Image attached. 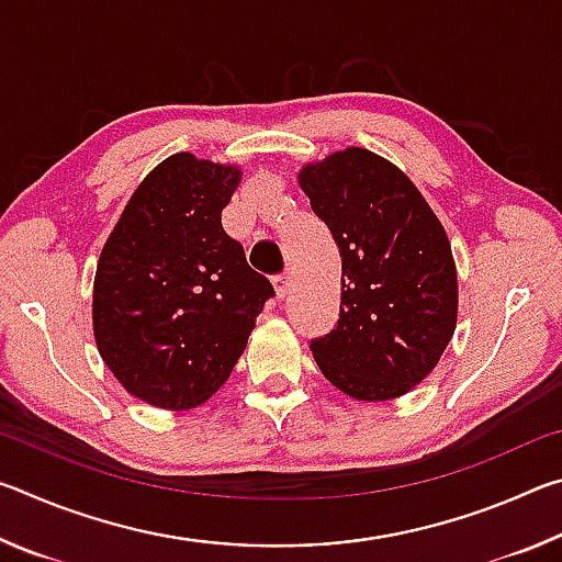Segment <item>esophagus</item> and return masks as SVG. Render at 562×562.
Returning a JSON list of instances; mask_svg holds the SVG:
<instances>
[{
    "mask_svg": "<svg viewBox=\"0 0 562 562\" xmlns=\"http://www.w3.org/2000/svg\"><path fill=\"white\" fill-rule=\"evenodd\" d=\"M274 288H278L280 297H284V294H288V290H290V272L288 270L280 272L278 278H274Z\"/></svg>",
    "mask_w": 562,
    "mask_h": 562,
    "instance_id": "obj_1",
    "label": "esophagus"
}]
</instances>
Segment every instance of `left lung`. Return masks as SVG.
<instances>
[{
  "instance_id": "obj_1",
  "label": "left lung",
  "mask_w": 562,
  "mask_h": 562,
  "mask_svg": "<svg viewBox=\"0 0 562 562\" xmlns=\"http://www.w3.org/2000/svg\"><path fill=\"white\" fill-rule=\"evenodd\" d=\"M300 186L341 255L339 319L310 341L339 392L406 394L439 364L456 329V265L439 217L402 170L367 148L302 168Z\"/></svg>"
}]
</instances>
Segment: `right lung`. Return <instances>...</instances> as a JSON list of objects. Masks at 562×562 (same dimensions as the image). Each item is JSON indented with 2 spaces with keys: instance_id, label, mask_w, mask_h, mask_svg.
I'll return each instance as SVG.
<instances>
[{
  "instance_id": "right-lung-1",
  "label": "right lung",
  "mask_w": 562,
  "mask_h": 562,
  "mask_svg": "<svg viewBox=\"0 0 562 562\" xmlns=\"http://www.w3.org/2000/svg\"><path fill=\"white\" fill-rule=\"evenodd\" d=\"M237 180V168L170 156L136 188L103 245L93 335L113 376L150 406L207 402L274 297L221 221Z\"/></svg>"
}]
</instances>
